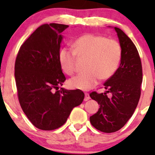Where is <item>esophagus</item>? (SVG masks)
<instances>
[{
	"mask_svg": "<svg viewBox=\"0 0 155 155\" xmlns=\"http://www.w3.org/2000/svg\"><path fill=\"white\" fill-rule=\"evenodd\" d=\"M84 95H85V97H84V101H85L90 100V95H89V93H85Z\"/></svg>",
	"mask_w": 155,
	"mask_h": 155,
	"instance_id": "obj_1",
	"label": "esophagus"
}]
</instances>
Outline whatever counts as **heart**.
<instances>
[{
    "instance_id": "obj_1",
    "label": "heart",
    "mask_w": 155,
    "mask_h": 155,
    "mask_svg": "<svg viewBox=\"0 0 155 155\" xmlns=\"http://www.w3.org/2000/svg\"><path fill=\"white\" fill-rule=\"evenodd\" d=\"M72 49L63 48L58 54L60 67L68 75L74 74L76 57L86 58L84 72L69 80L71 87L81 90H91L98 80L111 78L122 60V47L118 41L102 35L86 33L72 44Z\"/></svg>"
}]
</instances>
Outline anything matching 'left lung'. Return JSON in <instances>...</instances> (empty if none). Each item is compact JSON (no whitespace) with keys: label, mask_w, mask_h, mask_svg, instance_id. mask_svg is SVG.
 I'll return each mask as SVG.
<instances>
[{"label":"left lung","mask_w":155,"mask_h":155,"mask_svg":"<svg viewBox=\"0 0 155 155\" xmlns=\"http://www.w3.org/2000/svg\"><path fill=\"white\" fill-rule=\"evenodd\" d=\"M122 47V60L115 74L104 83L106 91L92 92V99L100 105L90 117L95 128L104 133L119 130L132 117L139 101L143 79L140 58L136 46L120 28H114ZM110 93L111 97L107 94Z\"/></svg>","instance_id":"obj_1"}]
</instances>
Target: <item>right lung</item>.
Masks as SVG:
<instances>
[{
	"label": "right lung",
	"instance_id": "right-lung-1",
	"mask_svg": "<svg viewBox=\"0 0 155 155\" xmlns=\"http://www.w3.org/2000/svg\"><path fill=\"white\" fill-rule=\"evenodd\" d=\"M68 25L57 23L38 27L17 53L15 76L19 104L37 128L52 130L63 125L73 108L84 98L80 90L60 88L66 78L58 54Z\"/></svg>",
	"mask_w": 155,
	"mask_h": 155
}]
</instances>
